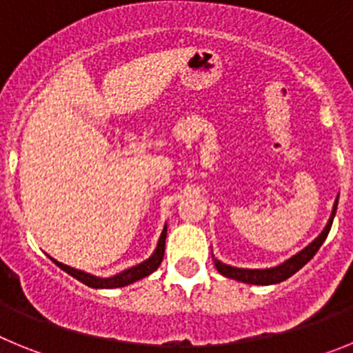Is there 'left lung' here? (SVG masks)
Listing matches in <instances>:
<instances>
[{"label":"left lung","instance_id":"obj_1","mask_svg":"<svg viewBox=\"0 0 353 353\" xmlns=\"http://www.w3.org/2000/svg\"><path fill=\"white\" fill-rule=\"evenodd\" d=\"M336 208H338V199H336L334 208H332V214H330V219L327 223L325 230H323L316 239L311 242L305 249H302L301 252H297L295 256L286 260L285 263L277 265V267H272V269H236V267H230V265L221 263L219 260L215 261V267L219 270L223 276L232 277V279H236V281L248 283V285H276V283H281L285 279H288L290 276L297 272L299 269H302L311 258L316 254V251L322 248V244L325 242L327 235L330 232V226H332V221H334Z\"/></svg>","mask_w":353,"mask_h":353}]
</instances>
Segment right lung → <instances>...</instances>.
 <instances>
[{"label": "right lung", "mask_w": 353, "mask_h": 353, "mask_svg": "<svg viewBox=\"0 0 353 353\" xmlns=\"http://www.w3.org/2000/svg\"><path fill=\"white\" fill-rule=\"evenodd\" d=\"M166 232H168V226H164V230H162V233H161V239H159L157 249H155V252L148 258V260H145L143 263L136 265V267H130V269L123 270V272L117 274V276H113V277H97V276H92V274L83 272V270L72 269V267L60 263V261H56V260H52V261H54V263L58 265L61 270H65L67 274H70L72 277H76L77 281L84 283L86 286H92V288H120V286H127V285H130V283L139 281V279H143V277H146L148 274H152L154 270L159 269V265H161V261H162V256H164Z\"/></svg>", "instance_id": "obj_1"}]
</instances>
